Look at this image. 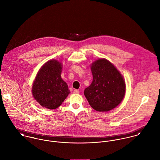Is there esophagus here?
<instances>
[{"mask_svg": "<svg viewBox=\"0 0 160 160\" xmlns=\"http://www.w3.org/2000/svg\"><path fill=\"white\" fill-rule=\"evenodd\" d=\"M73 93H79V91L78 90H77V89H75V90L73 91Z\"/></svg>", "mask_w": 160, "mask_h": 160, "instance_id": "obj_1", "label": "esophagus"}]
</instances>
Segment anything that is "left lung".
<instances>
[{"label": "left lung", "mask_w": 160, "mask_h": 160, "mask_svg": "<svg viewBox=\"0 0 160 160\" xmlns=\"http://www.w3.org/2000/svg\"><path fill=\"white\" fill-rule=\"evenodd\" d=\"M93 80L84 90L92 108L97 112H108L122 100L126 92L123 76L114 65L105 58L97 60L91 66Z\"/></svg>", "instance_id": "8db88e82"}]
</instances>
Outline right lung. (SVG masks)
<instances>
[{"label":"right lung","mask_w":160,"mask_h":160,"mask_svg":"<svg viewBox=\"0 0 160 160\" xmlns=\"http://www.w3.org/2000/svg\"><path fill=\"white\" fill-rule=\"evenodd\" d=\"M62 64L51 60L40 68L32 87L34 99L50 110L60 107L69 93L67 84L62 79Z\"/></svg>","instance_id":"right-lung-1"}]
</instances>
